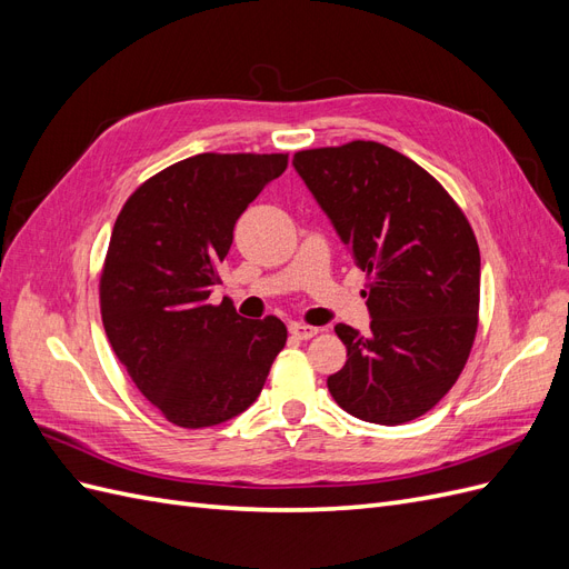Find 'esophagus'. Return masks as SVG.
Returning a JSON list of instances; mask_svg holds the SVG:
<instances>
[{
    "mask_svg": "<svg viewBox=\"0 0 569 569\" xmlns=\"http://www.w3.org/2000/svg\"><path fill=\"white\" fill-rule=\"evenodd\" d=\"M289 335L295 337V339H301V341H306V339H313V337L318 335V327L303 325V322H291V325H289Z\"/></svg>",
    "mask_w": 569,
    "mask_h": 569,
    "instance_id": "34e87169",
    "label": "esophagus"
}]
</instances>
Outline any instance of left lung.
I'll return each instance as SVG.
<instances>
[{
  "mask_svg": "<svg viewBox=\"0 0 569 569\" xmlns=\"http://www.w3.org/2000/svg\"><path fill=\"white\" fill-rule=\"evenodd\" d=\"M291 163L368 280L370 332L335 327L347 363L327 389L366 422L425 416L456 385L479 325L468 218L425 168L380 142L303 149Z\"/></svg>",
  "mask_w": 569,
  "mask_h": 569,
  "instance_id": "1",
  "label": "left lung"
}]
</instances>
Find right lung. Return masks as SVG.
Wrapping results in <instances>:
<instances>
[{
  "mask_svg": "<svg viewBox=\"0 0 569 569\" xmlns=\"http://www.w3.org/2000/svg\"><path fill=\"white\" fill-rule=\"evenodd\" d=\"M287 153H197L142 182L120 209L99 278L111 349L161 416L226 422L261 393L284 349L280 318L209 303L237 218L284 173Z\"/></svg>",
  "mask_w": 569,
  "mask_h": 569,
  "instance_id": "right-lung-1",
  "label": "right lung"
}]
</instances>
